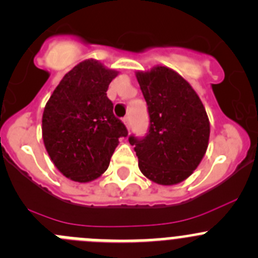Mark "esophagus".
Here are the masks:
<instances>
[{"mask_svg":"<svg viewBox=\"0 0 258 258\" xmlns=\"http://www.w3.org/2000/svg\"><path fill=\"white\" fill-rule=\"evenodd\" d=\"M123 123L126 124L127 130L130 131V128H131V118H130V115H127V117L123 118Z\"/></svg>","mask_w":258,"mask_h":258,"instance_id":"obj_1","label":"esophagus"}]
</instances>
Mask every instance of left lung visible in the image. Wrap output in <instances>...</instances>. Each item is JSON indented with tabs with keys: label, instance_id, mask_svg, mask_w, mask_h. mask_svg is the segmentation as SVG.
<instances>
[{
	"label": "left lung",
	"instance_id": "left-lung-1",
	"mask_svg": "<svg viewBox=\"0 0 258 258\" xmlns=\"http://www.w3.org/2000/svg\"><path fill=\"white\" fill-rule=\"evenodd\" d=\"M136 79L150 117L144 139L130 136L141 173L162 186L180 183L205 155L210 122L201 99L174 70L155 66L137 71Z\"/></svg>",
	"mask_w": 258,
	"mask_h": 258
}]
</instances>
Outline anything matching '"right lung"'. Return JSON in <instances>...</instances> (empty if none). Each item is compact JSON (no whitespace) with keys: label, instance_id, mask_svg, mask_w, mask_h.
<instances>
[{"label":"right lung","instance_id":"1","mask_svg":"<svg viewBox=\"0 0 258 258\" xmlns=\"http://www.w3.org/2000/svg\"><path fill=\"white\" fill-rule=\"evenodd\" d=\"M118 75L95 59H85L63 76L44 107L42 136L54 167L71 180L86 183L108 169L110 158L127 136L108 99Z\"/></svg>","mask_w":258,"mask_h":258}]
</instances>
